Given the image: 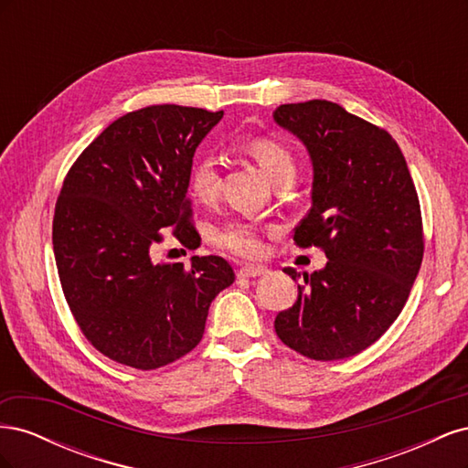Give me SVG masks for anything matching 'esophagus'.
I'll use <instances>...</instances> for the list:
<instances>
[{
    "instance_id": "1",
    "label": "esophagus",
    "mask_w": 468,
    "mask_h": 468,
    "mask_svg": "<svg viewBox=\"0 0 468 468\" xmlns=\"http://www.w3.org/2000/svg\"><path fill=\"white\" fill-rule=\"evenodd\" d=\"M265 273H267V267H263V265H246V267H239L238 277L250 279V277H261Z\"/></svg>"
}]
</instances>
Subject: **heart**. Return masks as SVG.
I'll return each instance as SVG.
<instances>
[{
  "label": "heart",
  "instance_id": "1",
  "mask_svg": "<svg viewBox=\"0 0 468 468\" xmlns=\"http://www.w3.org/2000/svg\"><path fill=\"white\" fill-rule=\"evenodd\" d=\"M248 150L258 160L267 177L277 183L282 177H294V160L291 152L271 138H253L248 143ZM189 186L193 195L201 201L215 199L218 193V167L212 155H201L191 167ZM215 244L229 250L239 258H256L263 251L261 232L256 224L246 220H230L212 234Z\"/></svg>",
  "mask_w": 468,
  "mask_h": 468
}]
</instances>
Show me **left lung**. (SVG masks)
Masks as SVG:
<instances>
[{"instance_id":"obj_1","label":"left lung","mask_w":468,"mask_h":468,"mask_svg":"<svg viewBox=\"0 0 468 468\" xmlns=\"http://www.w3.org/2000/svg\"><path fill=\"white\" fill-rule=\"evenodd\" d=\"M306 146L313 207L294 229L328 263L303 273L299 299L275 318L279 339L316 361L357 356L399 318L423 258L418 193L394 138L342 105L313 99L275 109ZM294 281L292 267L282 269Z\"/></svg>"}]
</instances>
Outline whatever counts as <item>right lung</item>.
<instances>
[{"label":"right lung","mask_w":468,"mask_h":468,"mask_svg":"<svg viewBox=\"0 0 468 468\" xmlns=\"http://www.w3.org/2000/svg\"><path fill=\"white\" fill-rule=\"evenodd\" d=\"M224 112L152 105L111 122L69 167L54 208L52 244L66 303L109 359L158 369L201 342L208 306L234 282L229 261H154L162 232L187 248L193 155Z\"/></svg>","instance_id":"1"}]
</instances>
